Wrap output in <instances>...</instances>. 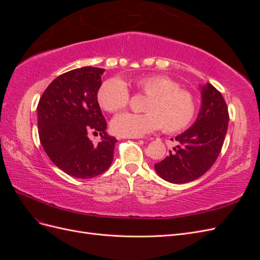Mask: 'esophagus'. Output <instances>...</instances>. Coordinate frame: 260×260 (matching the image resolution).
I'll return each mask as SVG.
<instances>
[{"label":"esophagus","instance_id":"1","mask_svg":"<svg viewBox=\"0 0 260 260\" xmlns=\"http://www.w3.org/2000/svg\"><path fill=\"white\" fill-rule=\"evenodd\" d=\"M118 139H138L137 137H123V136H121V137H118Z\"/></svg>","mask_w":260,"mask_h":260}]
</instances>
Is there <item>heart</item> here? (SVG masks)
Masks as SVG:
<instances>
[{
	"mask_svg": "<svg viewBox=\"0 0 260 260\" xmlns=\"http://www.w3.org/2000/svg\"><path fill=\"white\" fill-rule=\"evenodd\" d=\"M131 85L148 96L144 114L122 113L114 117L112 129L123 137H142L158 130L175 133L193 121L198 104L192 94L164 75H148L131 81ZM129 91L119 78H112L100 86L98 101L107 112H117L129 103Z\"/></svg>",
	"mask_w": 260,
	"mask_h": 260,
	"instance_id": "b5f03b06",
	"label": "heart"
}]
</instances>
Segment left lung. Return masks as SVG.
Returning a JSON list of instances; mask_svg holds the SVG:
<instances>
[{
  "label": "left lung",
  "instance_id": "8db88e82",
  "mask_svg": "<svg viewBox=\"0 0 260 260\" xmlns=\"http://www.w3.org/2000/svg\"><path fill=\"white\" fill-rule=\"evenodd\" d=\"M202 103L194 123L175 140V152L160 162L155 171L161 179L182 184L200 178L214 165L226 135L229 113L225 101L214 85H200Z\"/></svg>",
  "mask_w": 260,
  "mask_h": 260
}]
</instances>
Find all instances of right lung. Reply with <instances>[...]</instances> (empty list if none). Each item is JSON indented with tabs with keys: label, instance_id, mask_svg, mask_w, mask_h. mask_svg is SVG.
Here are the masks:
<instances>
[{
	"label": "right lung",
	"instance_id": "1",
	"mask_svg": "<svg viewBox=\"0 0 260 260\" xmlns=\"http://www.w3.org/2000/svg\"><path fill=\"white\" fill-rule=\"evenodd\" d=\"M105 69L82 67L58 76L43 92L38 104L40 142L55 166L65 174L90 179L103 174L113 162L117 140L108 136L98 92ZM99 132L93 145L88 132Z\"/></svg>",
	"mask_w": 260,
	"mask_h": 260
}]
</instances>
